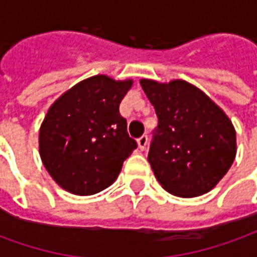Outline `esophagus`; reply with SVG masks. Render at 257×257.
I'll return each instance as SVG.
<instances>
[{
	"label": "esophagus",
	"instance_id": "1",
	"mask_svg": "<svg viewBox=\"0 0 257 257\" xmlns=\"http://www.w3.org/2000/svg\"><path fill=\"white\" fill-rule=\"evenodd\" d=\"M138 145H139L140 150H146V147L149 145V138H147V135H143L142 138L138 139Z\"/></svg>",
	"mask_w": 257,
	"mask_h": 257
}]
</instances>
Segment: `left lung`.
I'll list each match as a JSON object with an SVG mask.
<instances>
[{"label": "left lung", "instance_id": "8db88e82", "mask_svg": "<svg viewBox=\"0 0 257 257\" xmlns=\"http://www.w3.org/2000/svg\"><path fill=\"white\" fill-rule=\"evenodd\" d=\"M156 108L147 160L168 193L193 198L208 193L230 169L237 154L235 129L224 111L197 86L173 79H140Z\"/></svg>", "mask_w": 257, "mask_h": 257}]
</instances>
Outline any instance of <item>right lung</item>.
<instances>
[{"mask_svg":"<svg viewBox=\"0 0 257 257\" xmlns=\"http://www.w3.org/2000/svg\"><path fill=\"white\" fill-rule=\"evenodd\" d=\"M134 84L95 75L64 92L40 128V156L66 191L92 195L111 186L138 147L129 138L119 103Z\"/></svg>","mask_w":257,"mask_h":257,"instance_id":"add662e5","label":"right lung"}]
</instances>
